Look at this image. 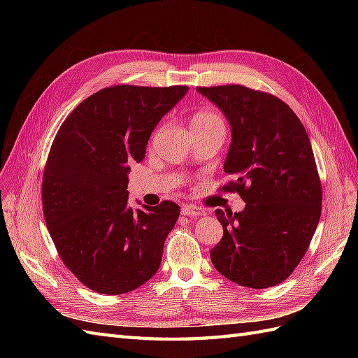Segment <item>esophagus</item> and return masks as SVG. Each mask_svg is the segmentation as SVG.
I'll return each instance as SVG.
<instances>
[{"mask_svg":"<svg viewBox=\"0 0 358 358\" xmlns=\"http://www.w3.org/2000/svg\"><path fill=\"white\" fill-rule=\"evenodd\" d=\"M204 213H206L204 209H201L200 206H196V204H185L182 208V215L191 216V218H194V216H201Z\"/></svg>","mask_w":358,"mask_h":358,"instance_id":"esophagus-1","label":"esophagus"}]
</instances>
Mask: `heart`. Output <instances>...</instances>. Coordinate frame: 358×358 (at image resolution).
I'll return each mask as SVG.
<instances>
[{
  "instance_id": "b5f03b06",
  "label": "heart",
  "mask_w": 358,
  "mask_h": 358,
  "mask_svg": "<svg viewBox=\"0 0 358 358\" xmlns=\"http://www.w3.org/2000/svg\"><path fill=\"white\" fill-rule=\"evenodd\" d=\"M224 129L222 117L213 110H199L191 119L192 131H210V129Z\"/></svg>"
}]
</instances>
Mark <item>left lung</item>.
<instances>
[{
  "label": "left lung",
  "mask_w": 358,
  "mask_h": 358,
  "mask_svg": "<svg viewBox=\"0 0 358 358\" xmlns=\"http://www.w3.org/2000/svg\"><path fill=\"white\" fill-rule=\"evenodd\" d=\"M231 125L224 171L242 212L216 209L224 229L210 251L227 279L248 288L285 280L305 257L321 216L322 188L305 127L278 96L242 85L199 86Z\"/></svg>",
  "instance_id": "obj_1"
}]
</instances>
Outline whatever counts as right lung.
<instances>
[{"label":"right lung","mask_w":358,"mask_h":358,"mask_svg":"<svg viewBox=\"0 0 358 358\" xmlns=\"http://www.w3.org/2000/svg\"><path fill=\"white\" fill-rule=\"evenodd\" d=\"M187 91L185 85L109 86L76 107L53 140L43 173V213L64 264L95 292L133 291L161 264L180 208L166 200L133 210L128 173Z\"/></svg>","instance_id":"right-lung-1"}]
</instances>
